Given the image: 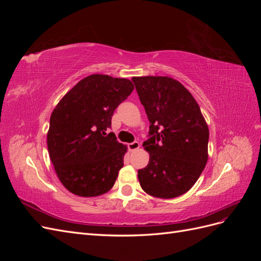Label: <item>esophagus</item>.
I'll return each instance as SVG.
<instances>
[{"label":"esophagus","mask_w":261,"mask_h":261,"mask_svg":"<svg viewBox=\"0 0 261 261\" xmlns=\"http://www.w3.org/2000/svg\"><path fill=\"white\" fill-rule=\"evenodd\" d=\"M139 143L138 141H133V143H130V144H128V149H129V151H135V150H137L138 148H139Z\"/></svg>","instance_id":"obj_1"}]
</instances>
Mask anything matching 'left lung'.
I'll return each mask as SVG.
<instances>
[{"instance_id":"obj_1","label":"left lung","mask_w":261,"mask_h":261,"mask_svg":"<svg viewBox=\"0 0 261 261\" xmlns=\"http://www.w3.org/2000/svg\"><path fill=\"white\" fill-rule=\"evenodd\" d=\"M144 106L150 159L138 170L144 191L158 198H175L191 189L208 161L209 128L192 93L167 76L133 77Z\"/></svg>"}]
</instances>
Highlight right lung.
Instances as JSON below:
<instances>
[{"instance_id":"1","label":"right lung","mask_w":261,"mask_h":261,"mask_svg":"<svg viewBox=\"0 0 261 261\" xmlns=\"http://www.w3.org/2000/svg\"><path fill=\"white\" fill-rule=\"evenodd\" d=\"M133 90L126 78L93 74L77 83L53 110L48 150L61 183L70 193L96 197L113 187L127 147L106 130L115 109Z\"/></svg>"}]
</instances>
